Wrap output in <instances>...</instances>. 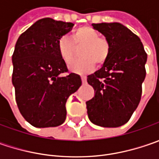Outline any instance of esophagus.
Instances as JSON below:
<instances>
[{
    "instance_id": "1",
    "label": "esophagus",
    "mask_w": 159,
    "mask_h": 159,
    "mask_svg": "<svg viewBox=\"0 0 159 159\" xmlns=\"http://www.w3.org/2000/svg\"><path fill=\"white\" fill-rule=\"evenodd\" d=\"M81 80H82V83L87 82V77H86V76H81Z\"/></svg>"
}]
</instances>
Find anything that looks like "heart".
Returning <instances> with one entry per match:
<instances>
[{"label": "heart", "mask_w": 159, "mask_h": 159, "mask_svg": "<svg viewBox=\"0 0 159 159\" xmlns=\"http://www.w3.org/2000/svg\"><path fill=\"white\" fill-rule=\"evenodd\" d=\"M81 57L72 61L69 65L71 71L78 74H87L94 70L95 64L101 67L106 64L111 54V44L104 36L94 28L84 25L73 33L71 39L67 36L61 37L57 42L58 52L66 64L73 58L76 48H81Z\"/></svg>", "instance_id": "heart-1"}]
</instances>
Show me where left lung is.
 <instances>
[{
	"label": "left lung",
	"instance_id": "1",
	"mask_svg": "<svg viewBox=\"0 0 159 159\" xmlns=\"http://www.w3.org/2000/svg\"><path fill=\"white\" fill-rule=\"evenodd\" d=\"M111 44V54L100 70L88 76L95 96L88 101L89 119L95 125L118 127L136 110L146 76L147 53L136 34L119 23L93 24Z\"/></svg>",
	"mask_w": 159,
	"mask_h": 159
}]
</instances>
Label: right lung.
Masks as SVG:
<instances>
[{
    "label": "right lung",
    "instance_id": "1",
    "mask_svg": "<svg viewBox=\"0 0 159 159\" xmlns=\"http://www.w3.org/2000/svg\"><path fill=\"white\" fill-rule=\"evenodd\" d=\"M72 23L40 19L19 36L12 56L16 102L25 119L36 127L62 125L68 97L81 86L80 76L68 72L58 52V40Z\"/></svg>",
    "mask_w": 159,
    "mask_h": 159
}]
</instances>
